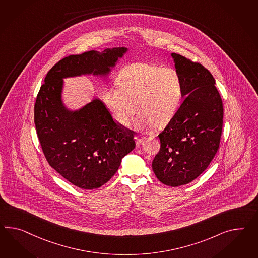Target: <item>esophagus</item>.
Returning <instances> with one entry per match:
<instances>
[{
	"label": "esophagus",
	"mask_w": 258,
	"mask_h": 258,
	"mask_svg": "<svg viewBox=\"0 0 258 258\" xmlns=\"http://www.w3.org/2000/svg\"><path fill=\"white\" fill-rule=\"evenodd\" d=\"M135 139H136V142H137V144H138V145H140V144L143 142L144 138H141V137H139V136H137V137L135 138Z\"/></svg>",
	"instance_id": "34e87169"
}]
</instances>
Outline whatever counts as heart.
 Here are the masks:
<instances>
[{
	"label": "heart",
	"mask_w": 258,
	"mask_h": 258,
	"mask_svg": "<svg viewBox=\"0 0 258 258\" xmlns=\"http://www.w3.org/2000/svg\"><path fill=\"white\" fill-rule=\"evenodd\" d=\"M183 93V81L177 70L137 62L120 74L119 86L106 88L104 100L119 124L127 125L138 109L140 113L134 125L139 130H149L154 125L165 127L174 119Z\"/></svg>",
	"instance_id": "heart-1"
}]
</instances>
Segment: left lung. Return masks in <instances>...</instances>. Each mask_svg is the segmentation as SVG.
Returning <instances> with one entry per match:
<instances>
[{
	"label": "left lung",
	"mask_w": 258,
	"mask_h": 258,
	"mask_svg": "<svg viewBox=\"0 0 258 258\" xmlns=\"http://www.w3.org/2000/svg\"><path fill=\"white\" fill-rule=\"evenodd\" d=\"M184 86L183 103L158 135L161 149L152 170L165 185L187 184L205 171L218 151L224 107L212 74L199 62L172 53Z\"/></svg>",
	"instance_id": "left-lung-1"
}]
</instances>
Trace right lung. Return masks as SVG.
I'll return each instance as SVG.
<instances>
[{"mask_svg":"<svg viewBox=\"0 0 258 258\" xmlns=\"http://www.w3.org/2000/svg\"><path fill=\"white\" fill-rule=\"evenodd\" d=\"M127 51L119 46L66 57L46 74L37 94L34 124L46 161L81 189L106 183L136 143L132 131L116 123L99 98L78 109L68 108L62 100L63 80L91 75L107 79Z\"/></svg>","mask_w":258,"mask_h":258,"instance_id":"add662e5","label":"right lung"}]
</instances>
